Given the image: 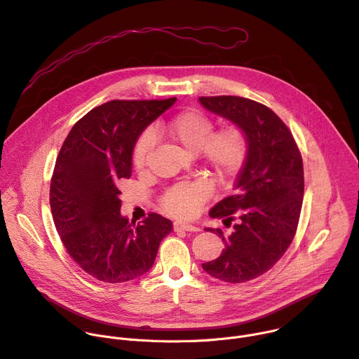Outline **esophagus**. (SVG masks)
<instances>
[{
	"label": "esophagus",
	"instance_id": "obj_1",
	"mask_svg": "<svg viewBox=\"0 0 359 359\" xmlns=\"http://www.w3.org/2000/svg\"><path fill=\"white\" fill-rule=\"evenodd\" d=\"M173 229H175L176 232H179V231H184V232H199V231H201L198 226L190 224V223H183V222H176V223L173 224Z\"/></svg>",
	"mask_w": 359,
	"mask_h": 359
}]
</instances>
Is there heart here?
I'll return each instance as SVG.
<instances>
[{"mask_svg": "<svg viewBox=\"0 0 359 359\" xmlns=\"http://www.w3.org/2000/svg\"><path fill=\"white\" fill-rule=\"evenodd\" d=\"M215 123L206 114L189 110L177 114L170 121L158 124L156 132L166 136L175 144L189 153H199L203 165L216 177L227 180L233 177L243 166L248 154V137L245 130L238 124L224 126L216 132ZM153 147L150 132L143 133L133 150V165L143 170L147 165ZM212 194V183L202 179L183 182L172 186L161 196V208L177 217H191L196 215L203 202Z\"/></svg>", "mask_w": 359, "mask_h": 359, "instance_id": "heart-1", "label": "heart"}]
</instances>
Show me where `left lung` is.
Here are the masks:
<instances>
[{"mask_svg": "<svg viewBox=\"0 0 359 359\" xmlns=\"http://www.w3.org/2000/svg\"><path fill=\"white\" fill-rule=\"evenodd\" d=\"M199 102L241 126L248 137L233 194L209 212L233 227L206 229L222 238L224 249L202 268L223 282H248L268 272L295 236L304 201L302 156L286 124L266 106L238 95L199 97Z\"/></svg>", "mask_w": 359, "mask_h": 359, "instance_id": "obj_1", "label": "left lung"}]
</instances>
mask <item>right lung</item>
Returning <instances> with one entry per match:
<instances>
[{
    "mask_svg": "<svg viewBox=\"0 0 359 359\" xmlns=\"http://www.w3.org/2000/svg\"><path fill=\"white\" fill-rule=\"evenodd\" d=\"M168 100H111L90 110L64 140L50 186L55 229L74 262L107 283L149 272L172 222L149 213L142 223L120 215L118 182L132 176L143 130L170 109Z\"/></svg>",
    "mask_w": 359,
    "mask_h": 359,
    "instance_id": "right-lung-1",
    "label": "right lung"
}]
</instances>
